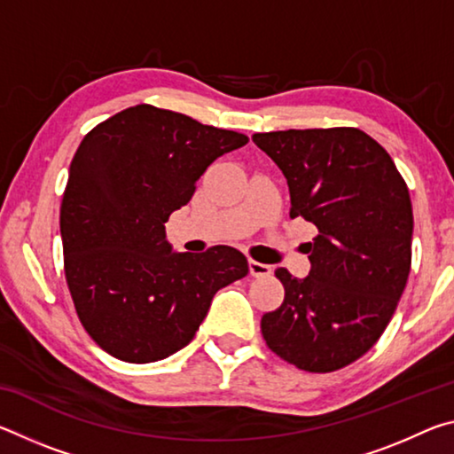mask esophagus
I'll return each mask as SVG.
<instances>
[{"label":"esophagus","mask_w":454,"mask_h":454,"mask_svg":"<svg viewBox=\"0 0 454 454\" xmlns=\"http://www.w3.org/2000/svg\"><path fill=\"white\" fill-rule=\"evenodd\" d=\"M248 268H250V274L254 276V278H264V276L272 274V266L256 262V260H248Z\"/></svg>","instance_id":"esophagus-1"}]
</instances>
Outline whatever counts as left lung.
Returning <instances> with one entry per match:
<instances>
[{
  "label": "left lung",
  "mask_w": 454,
  "mask_h": 454,
  "mask_svg": "<svg viewBox=\"0 0 454 454\" xmlns=\"http://www.w3.org/2000/svg\"><path fill=\"white\" fill-rule=\"evenodd\" d=\"M252 140L288 182L290 218L318 228L306 248L309 276L274 272L284 302L262 317V336L301 371H338L374 347L409 280V188L388 152L358 128L284 129Z\"/></svg>",
  "instance_id": "8db88e82"
}]
</instances>
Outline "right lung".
<instances>
[{"mask_svg": "<svg viewBox=\"0 0 454 454\" xmlns=\"http://www.w3.org/2000/svg\"><path fill=\"white\" fill-rule=\"evenodd\" d=\"M248 136L140 104L83 137L61 200L67 288L86 333L124 363H156L194 338L214 294L248 274L230 246L174 252L166 222L214 160Z\"/></svg>", "mask_w": 454, "mask_h": 454, "instance_id": "1", "label": "right lung"}]
</instances>
